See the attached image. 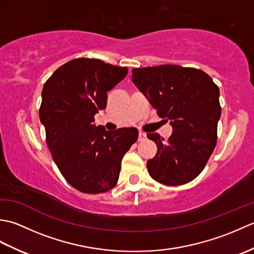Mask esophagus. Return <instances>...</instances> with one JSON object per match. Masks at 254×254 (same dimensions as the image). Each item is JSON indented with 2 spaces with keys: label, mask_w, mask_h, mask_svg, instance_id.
<instances>
[{
  "label": "esophagus",
  "mask_w": 254,
  "mask_h": 254,
  "mask_svg": "<svg viewBox=\"0 0 254 254\" xmlns=\"http://www.w3.org/2000/svg\"><path fill=\"white\" fill-rule=\"evenodd\" d=\"M144 139H146V133L144 132H139L138 133V141H144Z\"/></svg>",
  "instance_id": "obj_1"
}]
</instances>
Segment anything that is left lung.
I'll return each instance as SVG.
<instances>
[{
	"label": "left lung",
	"instance_id": "obj_1",
	"mask_svg": "<svg viewBox=\"0 0 254 254\" xmlns=\"http://www.w3.org/2000/svg\"><path fill=\"white\" fill-rule=\"evenodd\" d=\"M132 82L174 130L168 141L147 134L157 145V154L147 161L148 174L166 186L195 179L216 146L218 86L201 69L171 64L133 68Z\"/></svg>",
	"mask_w": 254,
	"mask_h": 254
}]
</instances>
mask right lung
<instances>
[{
	"label": "right lung",
	"instance_id": "obj_1",
	"mask_svg": "<svg viewBox=\"0 0 254 254\" xmlns=\"http://www.w3.org/2000/svg\"><path fill=\"white\" fill-rule=\"evenodd\" d=\"M128 69L97 59H74L59 67L42 89L39 110L47 145L65 180L76 190L97 194L117 185L121 161L136 142L135 127L106 131L95 115L107 106V91Z\"/></svg>",
	"mask_w": 254,
	"mask_h": 254
}]
</instances>
